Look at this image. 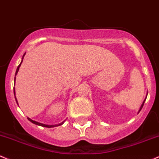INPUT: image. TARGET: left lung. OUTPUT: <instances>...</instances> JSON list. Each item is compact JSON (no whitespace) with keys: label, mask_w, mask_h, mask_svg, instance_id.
Listing matches in <instances>:
<instances>
[{"label":"left lung","mask_w":159,"mask_h":159,"mask_svg":"<svg viewBox=\"0 0 159 159\" xmlns=\"http://www.w3.org/2000/svg\"><path fill=\"white\" fill-rule=\"evenodd\" d=\"M147 94H148V92H147ZM147 96H146V98L144 99L143 102V103H142V104H141V106H140V109H139V110H138V113H140V110H141V109L143 108V104H144V103H145V101H146V99H147Z\"/></svg>","instance_id":"obj_1"}]
</instances>
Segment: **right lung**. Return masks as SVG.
Masks as SVG:
<instances>
[{
  "instance_id": "right-lung-1",
  "label": "right lung",
  "mask_w": 159,
  "mask_h": 159,
  "mask_svg": "<svg viewBox=\"0 0 159 159\" xmlns=\"http://www.w3.org/2000/svg\"><path fill=\"white\" fill-rule=\"evenodd\" d=\"M25 56V54L23 55V56H22V61H21V63L19 64V65L18 66V67H17V69H16V74H15V76H16L17 74H18V71H19V67H20L21 65H22V61H23V58H24V56ZM14 81L16 82V76H15V79H14ZM13 92H14V95H15V98H16V103H18L17 99H16V92H15V88H13ZM28 120L30 121V122H31L32 123H34V124L37 125H40V126H42V127H46V128H54V127H57V126H59V125H63V124H64V122H65V121H63V122H62L61 123H59V124H58V125H46V124H43V123H40V122H36V121H34V120H32L31 119L28 118Z\"/></svg>"
}]
</instances>
